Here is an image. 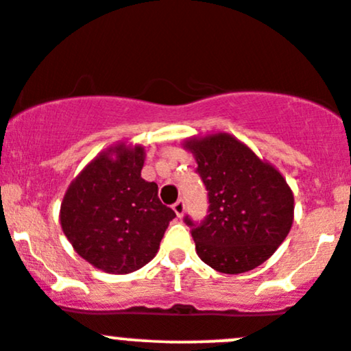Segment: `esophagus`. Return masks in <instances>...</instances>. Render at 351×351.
<instances>
[{
	"label": "esophagus",
	"instance_id": "1",
	"mask_svg": "<svg viewBox=\"0 0 351 351\" xmlns=\"http://www.w3.org/2000/svg\"><path fill=\"white\" fill-rule=\"evenodd\" d=\"M173 211H175L176 217H178V218L183 217V215H184V202H183V199H178V202L173 205Z\"/></svg>",
	"mask_w": 351,
	"mask_h": 351
}]
</instances>
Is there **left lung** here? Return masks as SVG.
<instances>
[{"label":"left lung","instance_id":"obj_1","mask_svg":"<svg viewBox=\"0 0 351 351\" xmlns=\"http://www.w3.org/2000/svg\"><path fill=\"white\" fill-rule=\"evenodd\" d=\"M208 191L202 221L184 217L196 253L226 275L250 271L276 252L293 223V193L278 169L232 134L186 141Z\"/></svg>","mask_w":351,"mask_h":351}]
</instances>
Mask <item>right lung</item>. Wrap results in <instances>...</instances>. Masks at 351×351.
<instances>
[{
  "mask_svg": "<svg viewBox=\"0 0 351 351\" xmlns=\"http://www.w3.org/2000/svg\"><path fill=\"white\" fill-rule=\"evenodd\" d=\"M143 163L141 146L110 148L76 176L61 203L69 243L106 273L125 275L152 261L176 217L158 198V184L141 178Z\"/></svg>",
  "mask_w": 351,
  "mask_h": 351,
  "instance_id": "add662e5",
  "label": "right lung"
}]
</instances>
